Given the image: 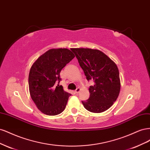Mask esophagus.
<instances>
[{
  "mask_svg": "<svg viewBox=\"0 0 150 150\" xmlns=\"http://www.w3.org/2000/svg\"><path fill=\"white\" fill-rule=\"evenodd\" d=\"M80 91H81V89H80L79 88H77V89H76L75 93H76V94H78V93L80 92Z\"/></svg>",
  "mask_w": 150,
  "mask_h": 150,
  "instance_id": "esophagus-1",
  "label": "esophagus"
}]
</instances>
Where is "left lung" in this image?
Returning a JSON list of instances; mask_svg holds the SVG:
<instances>
[{"label":"left lung","mask_w":150,"mask_h":150,"mask_svg":"<svg viewBox=\"0 0 150 150\" xmlns=\"http://www.w3.org/2000/svg\"><path fill=\"white\" fill-rule=\"evenodd\" d=\"M86 79H93L90 96L82 101L88 111L99 113L111 107L119 96L121 89L119 70L114 61L98 49L72 48Z\"/></svg>","instance_id":"1"}]
</instances>
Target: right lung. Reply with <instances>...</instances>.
<instances>
[{
  "label": "right lung",
  "mask_w": 150,
  "mask_h": 150,
  "mask_svg": "<svg viewBox=\"0 0 150 150\" xmlns=\"http://www.w3.org/2000/svg\"><path fill=\"white\" fill-rule=\"evenodd\" d=\"M74 57L68 49H51L39 57L31 66L29 74L30 95L44 114L55 116L64 110L71 94L59 84L61 80L60 72Z\"/></svg>",
  "instance_id": "1"
}]
</instances>
